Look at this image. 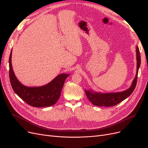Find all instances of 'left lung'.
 Masks as SVG:
<instances>
[{
    "label": "left lung",
    "instance_id": "left-lung-1",
    "mask_svg": "<svg viewBox=\"0 0 148 148\" xmlns=\"http://www.w3.org/2000/svg\"><path fill=\"white\" fill-rule=\"evenodd\" d=\"M137 53V73L136 77L134 79L131 87L126 91L115 93H100L94 92L93 91H86L85 90L86 95L89 100L92 104L98 106H112L126 99L132 93L136 86L138 69L141 63L140 54L138 48H136Z\"/></svg>",
    "mask_w": 148,
    "mask_h": 148
}]
</instances>
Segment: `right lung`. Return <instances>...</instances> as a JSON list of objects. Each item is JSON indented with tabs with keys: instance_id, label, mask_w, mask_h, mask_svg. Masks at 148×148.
Wrapping results in <instances>:
<instances>
[{
	"instance_id": "1",
	"label": "right lung",
	"mask_w": 148,
	"mask_h": 148,
	"mask_svg": "<svg viewBox=\"0 0 148 148\" xmlns=\"http://www.w3.org/2000/svg\"><path fill=\"white\" fill-rule=\"evenodd\" d=\"M11 54L12 50L9 58V75L11 86L15 93L27 104L32 106L41 108L54 105L60 97L64 83L69 74H60L45 86H25L17 80L12 70Z\"/></svg>"
}]
</instances>
